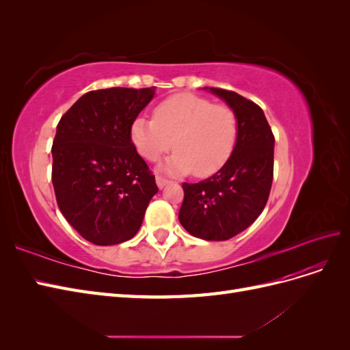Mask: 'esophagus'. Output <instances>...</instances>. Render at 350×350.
Listing matches in <instances>:
<instances>
[{
  "instance_id": "obj_1",
  "label": "esophagus",
  "mask_w": 350,
  "mask_h": 350,
  "mask_svg": "<svg viewBox=\"0 0 350 350\" xmlns=\"http://www.w3.org/2000/svg\"><path fill=\"white\" fill-rule=\"evenodd\" d=\"M156 184H157V187H159V188L162 189L163 187H166V185L169 184V181H167L166 178H163V176H159V175H157V176H156Z\"/></svg>"
}]
</instances>
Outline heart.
I'll use <instances>...</instances> for the list:
<instances>
[{
    "instance_id": "obj_1",
    "label": "heart",
    "mask_w": 350,
    "mask_h": 350,
    "mask_svg": "<svg viewBox=\"0 0 350 350\" xmlns=\"http://www.w3.org/2000/svg\"><path fill=\"white\" fill-rule=\"evenodd\" d=\"M131 140L147 161H157L175 147V153L159 169L167 174L210 176L230 159L238 140V120L226 105L193 93H178L162 100L153 118L137 116L131 124Z\"/></svg>"
}]
</instances>
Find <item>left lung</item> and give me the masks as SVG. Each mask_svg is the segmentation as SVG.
Here are the masks:
<instances>
[{
  "instance_id": "1",
  "label": "left lung",
  "mask_w": 350,
  "mask_h": 350,
  "mask_svg": "<svg viewBox=\"0 0 350 350\" xmlns=\"http://www.w3.org/2000/svg\"><path fill=\"white\" fill-rule=\"evenodd\" d=\"M225 100L238 120V140L228 163L198 184H183L179 221L206 241H226L261 215L273 183L274 137L262 109L235 92L204 88Z\"/></svg>"
}]
</instances>
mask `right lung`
<instances>
[{
  "label": "right lung",
  "instance_id": "add662e5",
  "mask_svg": "<svg viewBox=\"0 0 350 350\" xmlns=\"http://www.w3.org/2000/svg\"><path fill=\"white\" fill-rule=\"evenodd\" d=\"M156 88L88 92L57 125L52 184L68 224L94 245H115L139 232L159 191L131 142V124Z\"/></svg>",
  "mask_w": 350,
  "mask_h": 350
}]
</instances>
